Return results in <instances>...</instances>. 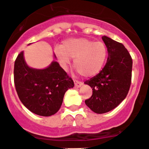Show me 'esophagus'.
Instances as JSON below:
<instances>
[{"label":"esophagus","mask_w":149,"mask_h":149,"mask_svg":"<svg viewBox=\"0 0 149 149\" xmlns=\"http://www.w3.org/2000/svg\"><path fill=\"white\" fill-rule=\"evenodd\" d=\"M73 81H74V84H75V87L76 88H79V87L81 86L83 84V83L81 81H77V80H73Z\"/></svg>","instance_id":"obj_1"}]
</instances>
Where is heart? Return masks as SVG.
Here are the masks:
<instances>
[{
	"mask_svg": "<svg viewBox=\"0 0 149 149\" xmlns=\"http://www.w3.org/2000/svg\"><path fill=\"white\" fill-rule=\"evenodd\" d=\"M55 54L64 69L73 60V65L84 77H92L100 73L107 57V49L102 42L86 38L66 40L61 47H57Z\"/></svg>",
	"mask_w": 149,
	"mask_h": 149,
	"instance_id": "1",
	"label": "heart"
}]
</instances>
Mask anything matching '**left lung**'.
Returning a JSON list of instances; mask_svg holds the SVG:
<instances>
[{
  "label": "left lung",
  "instance_id": "8db88e82",
  "mask_svg": "<svg viewBox=\"0 0 149 149\" xmlns=\"http://www.w3.org/2000/svg\"><path fill=\"white\" fill-rule=\"evenodd\" d=\"M108 58L102 70L84 84L92 88V95L85 103L97 114L115 109L125 99L131 84L133 61L122 43L103 36Z\"/></svg>",
  "mask_w": 149,
  "mask_h": 149
}]
</instances>
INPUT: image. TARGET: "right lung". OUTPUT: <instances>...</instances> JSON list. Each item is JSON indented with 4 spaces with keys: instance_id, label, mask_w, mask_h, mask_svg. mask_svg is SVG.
I'll return each instance as SVG.
<instances>
[{
    "instance_id": "1",
    "label": "right lung",
    "mask_w": 149,
    "mask_h": 149,
    "mask_svg": "<svg viewBox=\"0 0 149 149\" xmlns=\"http://www.w3.org/2000/svg\"><path fill=\"white\" fill-rule=\"evenodd\" d=\"M14 84L19 100L29 111L48 117L61 108L68 89L74 86L73 81L58 62L52 61L45 69L29 67L24 52L14 63Z\"/></svg>"
}]
</instances>
